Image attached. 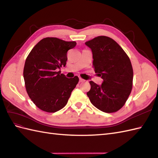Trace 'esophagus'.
I'll use <instances>...</instances> for the list:
<instances>
[{"instance_id":"34e87169","label":"esophagus","mask_w":158,"mask_h":158,"mask_svg":"<svg viewBox=\"0 0 158 158\" xmlns=\"http://www.w3.org/2000/svg\"><path fill=\"white\" fill-rule=\"evenodd\" d=\"M84 81H85V80H84V79L80 78V80H79V82H84Z\"/></svg>"}]
</instances>
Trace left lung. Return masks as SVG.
Wrapping results in <instances>:
<instances>
[{
	"label": "left lung",
	"mask_w": 158,
	"mask_h": 158,
	"mask_svg": "<svg viewBox=\"0 0 158 158\" xmlns=\"http://www.w3.org/2000/svg\"><path fill=\"white\" fill-rule=\"evenodd\" d=\"M85 44L92 49L93 67L101 76V85L90 81L87 95L94 106L105 113H114L125 104L132 88L133 69L130 59L111 38L98 36Z\"/></svg>",
	"instance_id": "1"
}]
</instances>
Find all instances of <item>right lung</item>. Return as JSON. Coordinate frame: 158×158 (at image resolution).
<instances>
[{"instance_id": "obj_1", "label": "right lung", "mask_w": 158, "mask_h": 158, "mask_svg": "<svg viewBox=\"0 0 158 158\" xmlns=\"http://www.w3.org/2000/svg\"><path fill=\"white\" fill-rule=\"evenodd\" d=\"M76 45V41L46 37L38 42L27 56L23 73L26 89L42 111L55 113L63 109L78 83L77 76L68 78L60 70L56 72L66 66L67 52Z\"/></svg>"}]
</instances>
